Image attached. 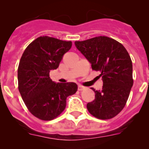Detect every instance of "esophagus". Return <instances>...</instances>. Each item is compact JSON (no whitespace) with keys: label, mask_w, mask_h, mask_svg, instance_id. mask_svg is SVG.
I'll return each mask as SVG.
<instances>
[{"label":"esophagus","mask_w":149,"mask_h":149,"mask_svg":"<svg viewBox=\"0 0 149 149\" xmlns=\"http://www.w3.org/2000/svg\"><path fill=\"white\" fill-rule=\"evenodd\" d=\"M84 86H81V85H79V86H78V90H79V91H82V90H84Z\"/></svg>","instance_id":"esophagus-1"}]
</instances>
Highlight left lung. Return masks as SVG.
<instances>
[{"instance_id": "1", "label": "left lung", "mask_w": 149, "mask_h": 149, "mask_svg": "<svg viewBox=\"0 0 149 149\" xmlns=\"http://www.w3.org/2000/svg\"><path fill=\"white\" fill-rule=\"evenodd\" d=\"M75 45L93 70L100 72L103 81L101 90L92 88L95 99L87 104L88 112L99 119L114 118L125 105L133 84L128 52L119 42L105 36L76 41Z\"/></svg>"}]
</instances>
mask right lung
<instances>
[{
    "mask_svg": "<svg viewBox=\"0 0 149 149\" xmlns=\"http://www.w3.org/2000/svg\"><path fill=\"white\" fill-rule=\"evenodd\" d=\"M71 46L70 41L43 36L30 43L21 58L19 92L29 112L39 119L57 118L65 109L67 97L77 91L76 83H55L49 78L50 70L58 68Z\"/></svg>",
    "mask_w": 149,
    "mask_h": 149,
    "instance_id": "1",
    "label": "right lung"
}]
</instances>
